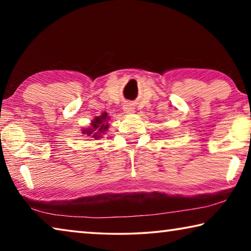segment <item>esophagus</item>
Wrapping results in <instances>:
<instances>
[{
  "label": "esophagus",
  "instance_id": "1",
  "mask_svg": "<svg viewBox=\"0 0 251 251\" xmlns=\"http://www.w3.org/2000/svg\"><path fill=\"white\" fill-rule=\"evenodd\" d=\"M123 109H124V112L127 113V114H131V113H135V107L134 105L131 103H125L124 107H123Z\"/></svg>",
  "mask_w": 251,
  "mask_h": 251
}]
</instances>
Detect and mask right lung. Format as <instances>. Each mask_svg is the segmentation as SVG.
I'll return each mask as SVG.
<instances>
[{"instance_id":"add662e5","label":"right lung","mask_w":251,"mask_h":251,"mask_svg":"<svg viewBox=\"0 0 251 251\" xmlns=\"http://www.w3.org/2000/svg\"><path fill=\"white\" fill-rule=\"evenodd\" d=\"M108 120L109 117L107 116V113H103L100 116H96L94 120L91 122V126L88 127V128L82 129L83 134L95 139L101 138L108 129Z\"/></svg>"}]
</instances>
